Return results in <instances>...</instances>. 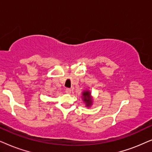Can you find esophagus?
<instances>
[{
    "instance_id": "obj_1",
    "label": "esophagus",
    "mask_w": 152,
    "mask_h": 152,
    "mask_svg": "<svg viewBox=\"0 0 152 152\" xmlns=\"http://www.w3.org/2000/svg\"><path fill=\"white\" fill-rule=\"evenodd\" d=\"M65 92L66 93V94H70L71 92H72V90H71V89H69V88H66V90H65Z\"/></svg>"
}]
</instances>
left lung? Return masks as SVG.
<instances>
[{"label": "left lung", "mask_w": 152, "mask_h": 152, "mask_svg": "<svg viewBox=\"0 0 152 152\" xmlns=\"http://www.w3.org/2000/svg\"><path fill=\"white\" fill-rule=\"evenodd\" d=\"M82 99L86 104V107L90 108L92 106L93 97L91 95V92L89 90H84L82 92Z\"/></svg>", "instance_id": "1"}]
</instances>
